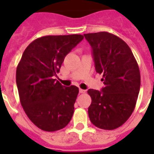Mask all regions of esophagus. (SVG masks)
Returning a JSON list of instances; mask_svg holds the SVG:
<instances>
[{"instance_id":"1","label":"esophagus","mask_w":154,"mask_h":154,"mask_svg":"<svg viewBox=\"0 0 154 154\" xmlns=\"http://www.w3.org/2000/svg\"><path fill=\"white\" fill-rule=\"evenodd\" d=\"M79 92H80V93H85V92H86V91L85 90H83V89H79Z\"/></svg>"}]
</instances>
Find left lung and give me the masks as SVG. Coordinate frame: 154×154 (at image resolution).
<instances>
[{
  "label": "left lung",
  "mask_w": 154,
  "mask_h": 154,
  "mask_svg": "<svg viewBox=\"0 0 154 154\" xmlns=\"http://www.w3.org/2000/svg\"><path fill=\"white\" fill-rule=\"evenodd\" d=\"M92 48L97 72L102 74L101 91L89 89L88 116L102 129H117L132 115L140 89L139 65L130 48L108 32L85 34Z\"/></svg>",
  "instance_id": "obj_1"
}]
</instances>
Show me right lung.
Masks as SVG:
<instances>
[{"label": "right lung", "mask_w": 154, "mask_h": 154, "mask_svg": "<svg viewBox=\"0 0 154 154\" xmlns=\"http://www.w3.org/2000/svg\"><path fill=\"white\" fill-rule=\"evenodd\" d=\"M83 35H48L34 40L23 53L16 68L20 103L29 119L48 132L70 122L79 92L76 86L64 87L54 79L64 58Z\"/></svg>", "instance_id": "add662e5"}]
</instances>
